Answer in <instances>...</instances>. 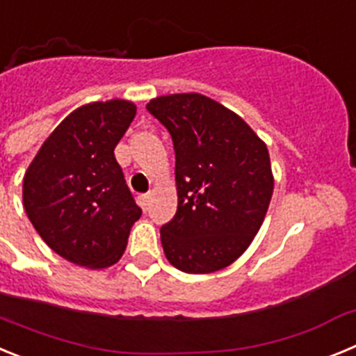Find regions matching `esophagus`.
Wrapping results in <instances>:
<instances>
[{
	"label": "esophagus",
	"mask_w": 356,
	"mask_h": 356,
	"mask_svg": "<svg viewBox=\"0 0 356 356\" xmlns=\"http://www.w3.org/2000/svg\"><path fill=\"white\" fill-rule=\"evenodd\" d=\"M149 201H151L149 194H143V196L139 197V203L144 210H147V207H149Z\"/></svg>",
	"instance_id": "34e87169"
}]
</instances>
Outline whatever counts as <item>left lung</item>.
I'll return each instance as SVG.
<instances>
[{
    "label": "left lung",
    "mask_w": 356,
    "mask_h": 356,
    "mask_svg": "<svg viewBox=\"0 0 356 356\" xmlns=\"http://www.w3.org/2000/svg\"><path fill=\"white\" fill-rule=\"evenodd\" d=\"M171 134L178 210L160 228L163 253L191 275L225 269L260 229L275 178L266 143L235 112L203 94L151 99Z\"/></svg>",
    "instance_id": "obj_1"
}]
</instances>
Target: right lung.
Wrapping results in <instances>:
<instances>
[{"mask_svg": "<svg viewBox=\"0 0 356 356\" xmlns=\"http://www.w3.org/2000/svg\"><path fill=\"white\" fill-rule=\"evenodd\" d=\"M135 112L127 99L80 106L44 140L24 175L28 219L55 253L76 266H114L143 213L114 156Z\"/></svg>", "mask_w": 356, "mask_h": 356, "instance_id": "add662e5", "label": "right lung"}]
</instances>
